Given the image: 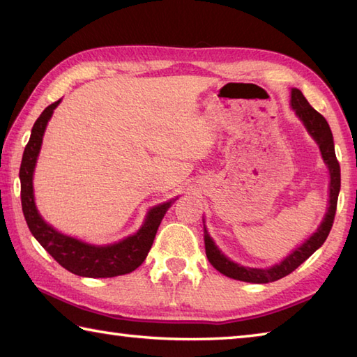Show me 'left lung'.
<instances>
[{
  "label": "left lung",
  "mask_w": 357,
  "mask_h": 357,
  "mask_svg": "<svg viewBox=\"0 0 357 357\" xmlns=\"http://www.w3.org/2000/svg\"><path fill=\"white\" fill-rule=\"evenodd\" d=\"M291 107L296 110V115L301 118L302 123L307 127L308 133L313 136L314 141L319 144L321 153L325 164L328 165L330 170V206L328 211L325 215L324 221L319 229L313 234L312 238L305 241L299 248L285 257V259L273 265L270 268H248L242 267V265L234 264L229 257H225L221 250H219L215 242L208 236L207 230L204 229V241H206V255L208 257L210 264L222 273V275L229 276L231 279L244 280V282H253V284H268L275 282V280L290 275L291 271L299 267L302 262H305L310 256H312L317 248H319L325 239L328 238V233L335 222L336 207H337V196L340 190V167L337 162V158L335 153V142H333V135L330 130V126L319 112H316L310 102L305 100L299 89H291Z\"/></svg>",
  "instance_id": "left-lung-1"
}]
</instances>
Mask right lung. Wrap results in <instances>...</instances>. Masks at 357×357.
Instances as JSON below:
<instances>
[{
    "label": "right lung",
    "instance_id": "right-lung-1",
    "mask_svg": "<svg viewBox=\"0 0 357 357\" xmlns=\"http://www.w3.org/2000/svg\"><path fill=\"white\" fill-rule=\"evenodd\" d=\"M59 101L61 100L45 107L40 118L35 121L32 135H30V139L24 149V155H22L20 167L21 206L29 230L32 231L35 239L40 242L45 252L73 275L86 278H113L127 275V273L138 268L146 259L156 236L158 227L161 224L165 211L169 210L172 201L151 208L141 230L135 233L133 236H128L127 239L118 242V244L105 247L84 244L78 239L58 233L49 224H45L35 207L32 179L45 126H47L52 113Z\"/></svg>",
    "mask_w": 357,
    "mask_h": 357
}]
</instances>
